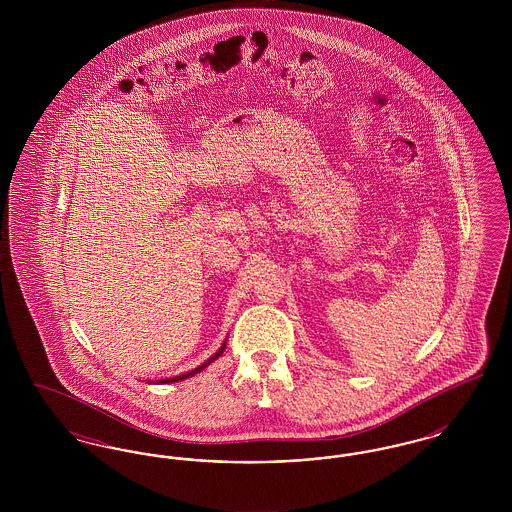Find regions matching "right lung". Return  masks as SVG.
<instances>
[{"label":"right lung","mask_w":512,"mask_h":512,"mask_svg":"<svg viewBox=\"0 0 512 512\" xmlns=\"http://www.w3.org/2000/svg\"><path fill=\"white\" fill-rule=\"evenodd\" d=\"M226 349V341L220 345L219 351L211 357V359H207L203 365L197 366V368H194V370H190V372H186V374H180V376H174V378H165V380H157V384H169V382H180V380H186V378H190V376H194V374H197V372H201L203 368H207V366L211 365L213 361H217L219 359L220 355H222V351Z\"/></svg>","instance_id":"right-lung-1"}]
</instances>
